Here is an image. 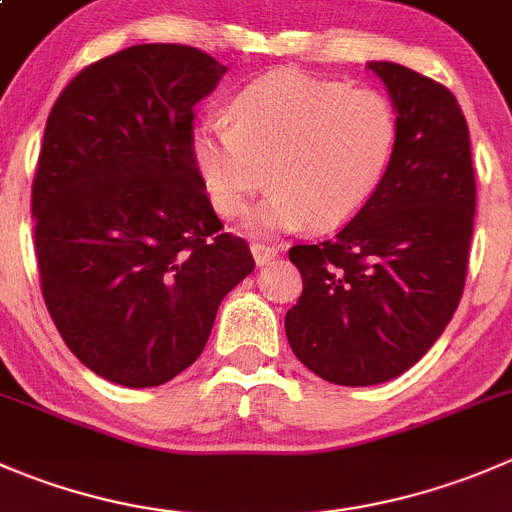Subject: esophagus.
<instances>
[{
	"instance_id": "1",
	"label": "esophagus",
	"mask_w": 512,
	"mask_h": 512,
	"mask_svg": "<svg viewBox=\"0 0 512 512\" xmlns=\"http://www.w3.org/2000/svg\"><path fill=\"white\" fill-rule=\"evenodd\" d=\"M250 250H252V257H255V262H257V265H260V267L270 265V262L277 257V252H280V250H277V247L262 245V242H252Z\"/></svg>"
}]
</instances>
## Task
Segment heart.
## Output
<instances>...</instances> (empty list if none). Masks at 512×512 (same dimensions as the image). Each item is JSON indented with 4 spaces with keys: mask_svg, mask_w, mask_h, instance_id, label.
I'll use <instances>...</instances> for the list:
<instances>
[{
    "mask_svg": "<svg viewBox=\"0 0 512 512\" xmlns=\"http://www.w3.org/2000/svg\"><path fill=\"white\" fill-rule=\"evenodd\" d=\"M230 121L197 122L190 157L222 217L240 215L265 177L275 182L247 217L257 235L345 225L380 190L400 145L388 94L297 69L247 84L230 102Z\"/></svg>",
    "mask_w": 512,
    "mask_h": 512,
    "instance_id": "obj_1",
    "label": "heart"
}]
</instances>
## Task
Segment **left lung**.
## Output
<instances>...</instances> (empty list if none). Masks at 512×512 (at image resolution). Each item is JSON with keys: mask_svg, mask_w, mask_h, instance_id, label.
I'll list each match as a JSON object with an SVG mask.
<instances>
[{"mask_svg": "<svg viewBox=\"0 0 512 512\" xmlns=\"http://www.w3.org/2000/svg\"><path fill=\"white\" fill-rule=\"evenodd\" d=\"M367 69L398 107V155L332 240L292 247L302 295L285 315L297 360L345 388L403 375L443 335L463 295L475 220L468 122L453 92L403 64Z\"/></svg>", "mask_w": 512, "mask_h": 512, "instance_id": "left-lung-1", "label": "left lung"}]
</instances>
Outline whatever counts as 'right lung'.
Wrapping results in <instances>:
<instances>
[{
	"mask_svg": "<svg viewBox=\"0 0 512 512\" xmlns=\"http://www.w3.org/2000/svg\"><path fill=\"white\" fill-rule=\"evenodd\" d=\"M225 72L185 44L127 47L84 67L44 127L32 185L44 302L79 362L124 388L187 370L255 270L190 157L192 107Z\"/></svg>",
	"mask_w": 512,
	"mask_h": 512,
	"instance_id": "1",
	"label": "right lung"
}]
</instances>
